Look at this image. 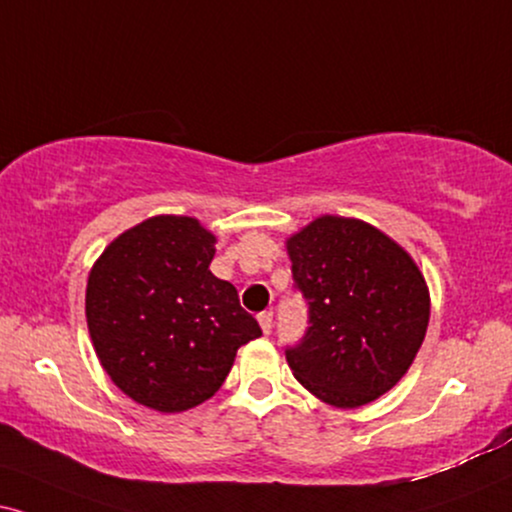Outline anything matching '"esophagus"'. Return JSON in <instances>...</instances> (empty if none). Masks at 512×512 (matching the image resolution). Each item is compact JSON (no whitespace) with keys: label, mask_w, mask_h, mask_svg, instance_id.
I'll return each instance as SVG.
<instances>
[{"label":"esophagus","mask_w":512,"mask_h":512,"mask_svg":"<svg viewBox=\"0 0 512 512\" xmlns=\"http://www.w3.org/2000/svg\"><path fill=\"white\" fill-rule=\"evenodd\" d=\"M257 321H260L264 335H269V333H271V326H274V314H271V312H262L260 316H257Z\"/></svg>","instance_id":"1"}]
</instances>
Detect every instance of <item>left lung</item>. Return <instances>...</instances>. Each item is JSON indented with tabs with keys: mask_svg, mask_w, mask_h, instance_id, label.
<instances>
[{
	"mask_svg": "<svg viewBox=\"0 0 512 512\" xmlns=\"http://www.w3.org/2000/svg\"><path fill=\"white\" fill-rule=\"evenodd\" d=\"M286 250L312 323L286 349L297 383L335 409L390 392L430 321V290L413 257L373 224L338 215L302 226Z\"/></svg>",
	"mask_w": 512,
	"mask_h": 512,
	"instance_id": "obj_1",
	"label": "left lung"
}]
</instances>
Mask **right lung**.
I'll return each instance as SVG.
<instances>
[{
  "label": "right lung",
  "instance_id": "add662e5",
  "mask_svg": "<svg viewBox=\"0 0 512 512\" xmlns=\"http://www.w3.org/2000/svg\"><path fill=\"white\" fill-rule=\"evenodd\" d=\"M217 236L196 217L155 215L106 245L84 314L108 378L141 406L181 413L210 399L260 323L210 271Z\"/></svg>",
  "mask_w": 512,
  "mask_h": 512
}]
</instances>
